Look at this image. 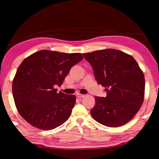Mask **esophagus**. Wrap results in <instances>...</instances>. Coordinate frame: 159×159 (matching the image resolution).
Here are the masks:
<instances>
[{
	"mask_svg": "<svg viewBox=\"0 0 159 159\" xmlns=\"http://www.w3.org/2000/svg\"><path fill=\"white\" fill-rule=\"evenodd\" d=\"M76 96L78 98H84L85 96V95H84V94H80V93H77L76 94Z\"/></svg>",
	"mask_w": 159,
	"mask_h": 159,
	"instance_id": "esophagus-1",
	"label": "esophagus"
}]
</instances>
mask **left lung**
<instances>
[{"label": "left lung", "mask_w": 159, "mask_h": 159, "mask_svg": "<svg viewBox=\"0 0 159 159\" xmlns=\"http://www.w3.org/2000/svg\"><path fill=\"white\" fill-rule=\"evenodd\" d=\"M83 56L92 66L98 84L107 92L106 97H95L92 116L109 127L128 123L144 99V74L137 62L131 55L116 49L96 50Z\"/></svg>", "instance_id": "obj_1"}]
</instances>
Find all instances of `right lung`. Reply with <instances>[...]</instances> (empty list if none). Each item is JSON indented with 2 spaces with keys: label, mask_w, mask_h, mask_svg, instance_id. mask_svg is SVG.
Segmentation results:
<instances>
[{
  "label": "right lung",
  "mask_w": 159,
  "mask_h": 159,
  "mask_svg": "<svg viewBox=\"0 0 159 159\" xmlns=\"http://www.w3.org/2000/svg\"><path fill=\"white\" fill-rule=\"evenodd\" d=\"M83 58L80 53L42 50L23 61L13 79L12 93L18 113L28 123L49 130L68 120L76 97L55 88Z\"/></svg>",
  "instance_id": "obj_1"
}]
</instances>
